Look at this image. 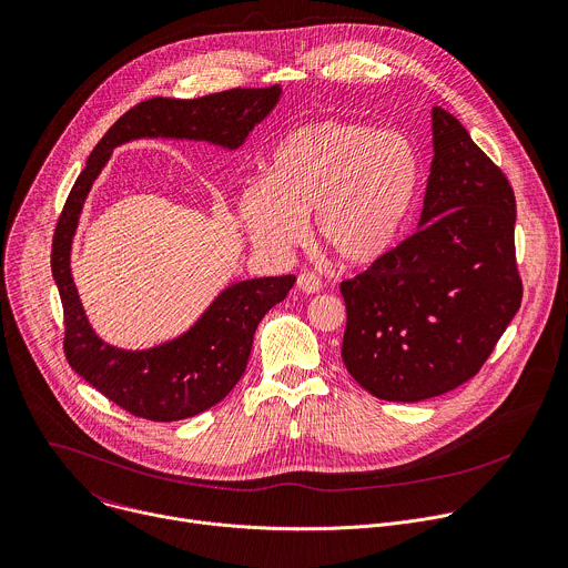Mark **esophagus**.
Listing matches in <instances>:
<instances>
[{"label":"esophagus","instance_id":"34e87169","mask_svg":"<svg viewBox=\"0 0 568 568\" xmlns=\"http://www.w3.org/2000/svg\"><path fill=\"white\" fill-rule=\"evenodd\" d=\"M296 285H298V290L305 292V294H316V292H321V287H323L321 278H318L316 274H310V272H303V274L298 276Z\"/></svg>","mask_w":568,"mask_h":568}]
</instances>
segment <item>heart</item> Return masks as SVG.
I'll return each instance as SVG.
<instances>
[{"instance_id": "obj_1", "label": "heart", "mask_w": 568, "mask_h": 568, "mask_svg": "<svg viewBox=\"0 0 568 568\" xmlns=\"http://www.w3.org/2000/svg\"><path fill=\"white\" fill-rule=\"evenodd\" d=\"M422 180L415 144L399 131L321 120L287 133L272 153L267 180L239 199L243 225L267 250L301 243L305 219L341 265L384 258L402 236Z\"/></svg>"}]
</instances>
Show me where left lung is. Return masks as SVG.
I'll use <instances>...</instances> for the list:
<instances>
[{
  "instance_id": "8db88e82",
  "label": "left lung",
  "mask_w": 568,
  "mask_h": 568,
  "mask_svg": "<svg viewBox=\"0 0 568 568\" xmlns=\"http://www.w3.org/2000/svg\"><path fill=\"white\" fill-rule=\"evenodd\" d=\"M419 230L341 283V356L376 399L424 402L481 369L521 305L515 194L504 171L444 106Z\"/></svg>"
}]
</instances>
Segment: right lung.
Returning <instances> with one entry per match:
<instances>
[{
	"mask_svg": "<svg viewBox=\"0 0 568 568\" xmlns=\"http://www.w3.org/2000/svg\"><path fill=\"white\" fill-rule=\"evenodd\" d=\"M281 87L230 89L194 100L151 98L129 109L95 144L58 219L51 270L64 307L69 365L109 402L149 422H180L223 402L243 376L263 316L292 290L296 276L241 281L227 287L175 341L151 349H120L91 329L73 276L71 241L89 189L111 151L138 138H186L239 149L267 118Z\"/></svg>",
	"mask_w": 568,
	"mask_h": 568,
	"instance_id": "add662e5",
	"label": "right lung"
}]
</instances>
